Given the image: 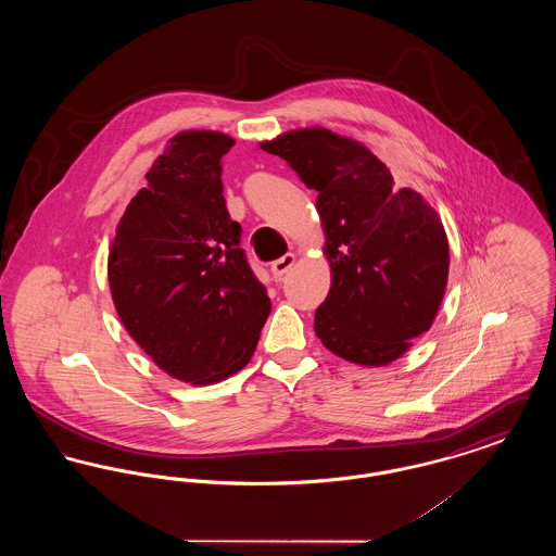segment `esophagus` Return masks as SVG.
<instances>
[{
	"label": "esophagus",
	"mask_w": 556,
	"mask_h": 556,
	"mask_svg": "<svg viewBox=\"0 0 556 556\" xmlns=\"http://www.w3.org/2000/svg\"><path fill=\"white\" fill-rule=\"evenodd\" d=\"M295 263V256L288 252V254H283L281 258H277L273 265H270V273H273V277L275 279H281L288 270H290L291 266Z\"/></svg>",
	"instance_id": "esophagus-1"
}]
</instances>
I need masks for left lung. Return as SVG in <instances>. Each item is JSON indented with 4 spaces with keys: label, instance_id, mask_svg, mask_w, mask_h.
<instances>
[{
    "label": "left lung",
    "instance_id": "1",
    "mask_svg": "<svg viewBox=\"0 0 556 556\" xmlns=\"http://www.w3.org/2000/svg\"><path fill=\"white\" fill-rule=\"evenodd\" d=\"M261 148L317 189L331 288L315 333L350 363L381 367L429 331L448 281L442 220L354 139L323 127L283 132Z\"/></svg>",
    "mask_w": 556,
    "mask_h": 556
}]
</instances>
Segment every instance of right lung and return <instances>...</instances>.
<instances>
[{
	"mask_svg": "<svg viewBox=\"0 0 556 556\" xmlns=\"http://www.w3.org/2000/svg\"><path fill=\"white\" fill-rule=\"evenodd\" d=\"M233 143L218 131L175 135L123 214L108 256L125 329L160 369L191 386L243 369L270 313L223 195L220 159Z\"/></svg>",
	"mask_w": 556,
	"mask_h": 556,
	"instance_id": "1",
	"label": "right lung"
}]
</instances>
